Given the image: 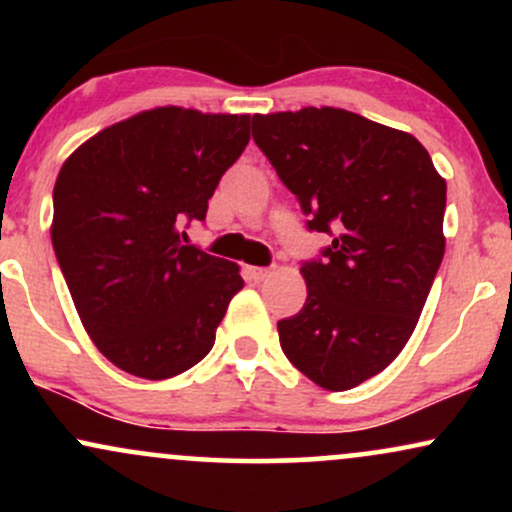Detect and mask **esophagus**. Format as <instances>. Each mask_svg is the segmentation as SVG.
Returning a JSON list of instances; mask_svg holds the SVG:
<instances>
[{"instance_id":"esophagus-1","label":"esophagus","mask_w":512,"mask_h":512,"mask_svg":"<svg viewBox=\"0 0 512 512\" xmlns=\"http://www.w3.org/2000/svg\"><path fill=\"white\" fill-rule=\"evenodd\" d=\"M245 274H248L250 281L260 284V281H264L269 276V269L267 267H248V269H245Z\"/></svg>"}]
</instances>
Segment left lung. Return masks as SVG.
<instances>
[{
	"instance_id": "left-lung-1",
	"label": "left lung",
	"mask_w": 512,
	"mask_h": 512,
	"mask_svg": "<svg viewBox=\"0 0 512 512\" xmlns=\"http://www.w3.org/2000/svg\"><path fill=\"white\" fill-rule=\"evenodd\" d=\"M252 139L332 236L303 262L308 298L279 320L289 361L325 390L373 378L409 342L443 262L445 180L399 129L342 108L252 115Z\"/></svg>"
}]
</instances>
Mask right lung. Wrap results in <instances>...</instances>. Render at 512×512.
<instances>
[{
	"mask_svg": "<svg viewBox=\"0 0 512 512\" xmlns=\"http://www.w3.org/2000/svg\"><path fill=\"white\" fill-rule=\"evenodd\" d=\"M250 142V115L168 105L103 129L64 161L52 248L88 337L125 373L166 380L209 354L238 264L182 245Z\"/></svg>",
	"mask_w": 512,
	"mask_h": 512,
	"instance_id": "add662e5",
	"label": "right lung"
}]
</instances>
